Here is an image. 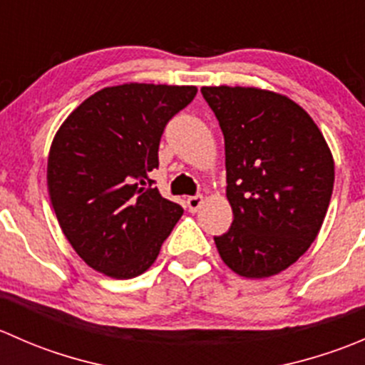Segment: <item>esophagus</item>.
I'll return each instance as SVG.
<instances>
[{
	"instance_id": "34e87169",
	"label": "esophagus",
	"mask_w": 365,
	"mask_h": 365,
	"mask_svg": "<svg viewBox=\"0 0 365 365\" xmlns=\"http://www.w3.org/2000/svg\"><path fill=\"white\" fill-rule=\"evenodd\" d=\"M201 203H203V197L201 196H189L187 197V208L190 212H197L201 208Z\"/></svg>"
}]
</instances>
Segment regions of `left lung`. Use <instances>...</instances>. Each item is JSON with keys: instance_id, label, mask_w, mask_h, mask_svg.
Wrapping results in <instances>:
<instances>
[{"instance_id": "1", "label": "left lung", "mask_w": 365, "mask_h": 365, "mask_svg": "<svg viewBox=\"0 0 365 365\" xmlns=\"http://www.w3.org/2000/svg\"><path fill=\"white\" fill-rule=\"evenodd\" d=\"M226 146L227 233L213 237L242 277L286 270L314 238L329 210L334 159L318 125L297 102L259 88L203 86Z\"/></svg>"}]
</instances>
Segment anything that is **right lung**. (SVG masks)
<instances>
[{
    "label": "right lung",
    "instance_id": "1",
    "mask_svg": "<svg viewBox=\"0 0 365 365\" xmlns=\"http://www.w3.org/2000/svg\"><path fill=\"white\" fill-rule=\"evenodd\" d=\"M196 93V86L145 83L104 88L54 135L51 203L73 251L93 270L113 279L141 275L182 217L150 173L159 168L165 125Z\"/></svg>",
    "mask_w": 365,
    "mask_h": 365
}]
</instances>
